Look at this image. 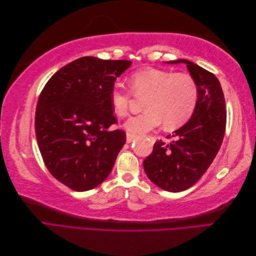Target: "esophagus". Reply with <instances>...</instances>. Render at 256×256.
Returning <instances> with one entry per match:
<instances>
[{
  "mask_svg": "<svg viewBox=\"0 0 256 256\" xmlns=\"http://www.w3.org/2000/svg\"><path fill=\"white\" fill-rule=\"evenodd\" d=\"M136 138V136L134 134H126V141L127 143H132L134 140Z\"/></svg>",
  "mask_w": 256,
  "mask_h": 256,
  "instance_id": "1",
  "label": "esophagus"
}]
</instances>
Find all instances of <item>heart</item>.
<instances>
[{
    "label": "heart",
    "mask_w": 256,
    "mask_h": 256,
    "mask_svg": "<svg viewBox=\"0 0 256 256\" xmlns=\"http://www.w3.org/2000/svg\"><path fill=\"white\" fill-rule=\"evenodd\" d=\"M130 90L136 96L146 95L141 114L125 122V129L138 134L150 131L164 122L166 129L172 130L187 122L194 112L198 90L194 79L188 74L145 68L131 74ZM131 92L116 82L110 90V102L114 113L124 118L128 114Z\"/></svg>",
    "instance_id": "b5f03b06"
}]
</instances>
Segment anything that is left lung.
Wrapping results in <instances>:
<instances>
[{
    "label": "left lung",
    "mask_w": 256,
    "mask_h": 256,
    "mask_svg": "<svg viewBox=\"0 0 256 256\" xmlns=\"http://www.w3.org/2000/svg\"><path fill=\"white\" fill-rule=\"evenodd\" d=\"M166 63L187 65L198 85V104L191 118L174 131V141L170 144L154 143L143 166L147 177L159 188L180 192L202 177L220 150L226 125V100L221 84L214 74L188 60Z\"/></svg>",
    "instance_id": "left-lung-1"
}]
</instances>
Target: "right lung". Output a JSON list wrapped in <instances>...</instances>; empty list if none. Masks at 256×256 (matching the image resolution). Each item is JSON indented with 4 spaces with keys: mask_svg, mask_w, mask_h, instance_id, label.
Listing matches in <instances>:
<instances>
[{
    "mask_svg": "<svg viewBox=\"0 0 256 256\" xmlns=\"http://www.w3.org/2000/svg\"><path fill=\"white\" fill-rule=\"evenodd\" d=\"M130 60L84 56L62 67L44 85L35 134L46 166L72 190L94 189L109 176L126 143L116 124L110 90Z\"/></svg>",
    "mask_w": 256,
    "mask_h": 256,
    "instance_id": "right-lung-1",
    "label": "right lung"
}]
</instances>
